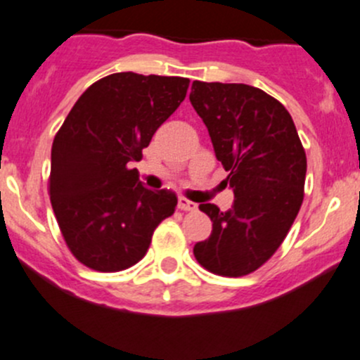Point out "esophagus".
I'll list each match as a JSON object with an SVG mask.
<instances>
[{"mask_svg": "<svg viewBox=\"0 0 360 360\" xmlns=\"http://www.w3.org/2000/svg\"><path fill=\"white\" fill-rule=\"evenodd\" d=\"M177 207H179V209L184 210V212H193V210H196V203L190 202V200L184 198V196H181L179 202H177Z\"/></svg>", "mask_w": 360, "mask_h": 360, "instance_id": "esophagus-1", "label": "esophagus"}]
</instances>
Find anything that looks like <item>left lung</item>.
Masks as SVG:
<instances>
[{
	"label": "left lung",
	"instance_id": "obj_1",
	"mask_svg": "<svg viewBox=\"0 0 360 360\" xmlns=\"http://www.w3.org/2000/svg\"><path fill=\"white\" fill-rule=\"evenodd\" d=\"M190 101L209 129L234 193L226 212L200 203L212 221V234L193 253L214 274L247 276L274 255L300 210L305 150L288 110L262 89L193 81Z\"/></svg>",
	"mask_w": 360,
	"mask_h": 360
}]
</instances>
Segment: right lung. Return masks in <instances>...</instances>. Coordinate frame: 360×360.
Returning a JSON list of instances; mask_svg holds the SVG:
<instances>
[{
  "label": "right lung",
  "instance_id": "right-lung-1",
  "mask_svg": "<svg viewBox=\"0 0 360 360\" xmlns=\"http://www.w3.org/2000/svg\"><path fill=\"white\" fill-rule=\"evenodd\" d=\"M190 79L119 72L81 94L51 146L50 198L72 255L101 272L124 271L148 252L174 214L176 193L148 190L143 148L186 98Z\"/></svg>",
  "mask_w": 360,
  "mask_h": 360
}]
</instances>
